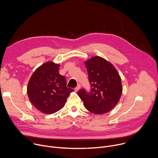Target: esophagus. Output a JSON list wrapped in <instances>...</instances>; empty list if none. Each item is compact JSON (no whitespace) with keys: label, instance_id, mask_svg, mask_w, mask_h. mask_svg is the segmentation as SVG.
I'll list each match as a JSON object with an SVG mask.
<instances>
[{"label":"esophagus","instance_id":"obj_1","mask_svg":"<svg viewBox=\"0 0 158 158\" xmlns=\"http://www.w3.org/2000/svg\"><path fill=\"white\" fill-rule=\"evenodd\" d=\"M81 85L79 84H77V85L76 86V87H75V91H79V90L80 89V88H81Z\"/></svg>","mask_w":158,"mask_h":158}]
</instances>
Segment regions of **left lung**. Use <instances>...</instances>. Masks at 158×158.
<instances>
[{
	"instance_id": "obj_1",
	"label": "left lung",
	"mask_w": 158,
	"mask_h": 158,
	"mask_svg": "<svg viewBox=\"0 0 158 158\" xmlns=\"http://www.w3.org/2000/svg\"><path fill=\"white\" fill-rule=\"evenodd\" d=\"M91 91L81 89L77 94L84 107L92 113L102 114L113 109L122 94L120 76L115 67L106 59L95 56L85 62Z\"/></svg>"
}]
</instances>
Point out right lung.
Instances as JSON below:
<instances>
[{
    "label": "right lung",
    "mask_w": 158,
    "mask_h": 158,
    "mask_svg": "<svg viewBox=\"0 0 158 158\" xmlns=\"http://www.w3.org/2000/svg\"><path fill=\"white\" fill-rule=\"evenodd\" d=\"M59 64H43L32 74L27 94L34 107L44 114H53L63 107L74 90L66 86V79L59 73Z\"/></svg>",
    "instance_id": "right-lung-1"
}]
</instances>
